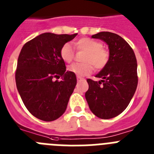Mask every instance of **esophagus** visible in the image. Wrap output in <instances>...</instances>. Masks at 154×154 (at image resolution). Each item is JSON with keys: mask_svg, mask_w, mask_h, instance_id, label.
<instances>
[{"mask_svg": "<svg viewBox=\"0 0 154 154\" xmlns=\"http://www.w3.org/2000/svg\"><path fill=\"white\" fill-rule=\"evenodd\" d=\"M77 81H80V80H84V78H83V77H79V76H77Z\"/></svg>", "mask_w": 154, "mask_h": 154, "instance_id": "34e87169", "label": "esophagus"}]
</instances>
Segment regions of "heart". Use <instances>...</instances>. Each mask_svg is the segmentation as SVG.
I'll return each instance as SVG.
<instances>
[{
    "mask_svg": "<svg viewBox=\"0 0 154 154\" xmlns=\"http://www.w3.org/2000/svg\"><path fill=\"white\" fill-rule=\"evenodd\" d=\"M78 51H87L84 58L86 63H74L68 67L69 71L77 76H86L92 72L94 67L97 70L104 68L109 62L110 53L107 50L103 48L100 42L88 37H84L75 43ZM60 57L67 63H70L74 59V51L70 44H65L60 49Z\"/></svg>",
    "mask_w": 154,
    "mask_h": 154,
    "instance_id": "heart-1",
    "label": "heart"
}]
</instances>
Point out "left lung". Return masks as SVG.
<instances>
[{"instance_id":"left-lung-1","label":"left lung","mask_w":154,"mask_h":154,"mask_svg":"<svg viewBox=\"0 0 154 154\" xmlns=\"http://www.w3.org/2000/svg\"><path fill=\"white\" fill-rule=\"evenodd\" d=\"M92 38L107 44L110 59L95 76L102 80H87L89 88L85 97L95 116L110 119L124 111L134 97L138 83L137 63L131 47L118 34L103 31Z\"/></svg>"}]
</instances>
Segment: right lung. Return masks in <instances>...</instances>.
Returning a JSON list of instances; mask_svg holds the SVG:
<instances>
[{
  "instance_id": "1",
  "label": "right lung",
  "mask_w": 154,
  "mask_h": 154,
  "mask_svg": "<svg viewBox=\"0 0 154 154\" xmlns=\"http://www.w3.org/2000/svg\"><path fill=\"white\" fill-rule=\"evenodd\" d=\"M77 35L44 33L20 51L15 74L17 88L29 112L40 120L53 121L67 109L77 77L66 70L60 49ZM60 76V82L54 80Z\"/></svg>"
}]
</instances>
